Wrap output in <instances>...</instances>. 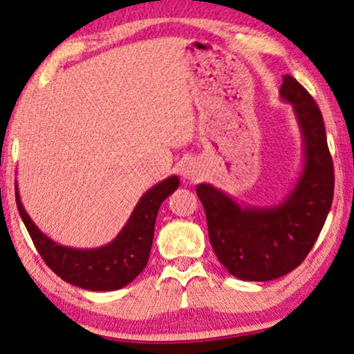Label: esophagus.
<instances>
[{"mask_svg": "<svg viewBox=\"0 0 354 354\" xmlns=\"http://www.w3.org/2000/svg\"><path fill=\"white\" fill-rule=\"evenodd\" d=\"M181 176L184 178V179H195L198 176V168L194 165V163H186V165L183 167V170H181Z\"/></svg>", "mask_w": 354, "mask_h": 354, "instance_id": "34e87169", "label": "esophagus"}]
</instances>
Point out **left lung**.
I'll list each match as a JSON object with an SVG mask.
<instances>
[{
	"label": "left lung",
	"mask_w": 354,
	"mask_h": 354,
	"mask_svg": "<svg viewBox=\"0 0 354 354\" xmlns=\"http://www.w3.org/2000/svg\"><path fill=\"white\" fill-rule=\"evenodd\" d=\"M279 97L292 106L304 141L302 171L286 198L273 207H251L211 184L197 186L213 251L230 275L243 281H270L299 267L334 197V165L318 104L289 75L283 76Z\"/></svg>",
	"instance_id": "8db88e82"
}]
</instances>
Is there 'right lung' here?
Instances as JSON below:
<instances>
[{"label":"right lung","mask_w":354,"mask_h":354,"mask_svg":"<svg viewBox=\"0 0 354 354\" xmlns=\"http://www.w3.org/2000/svg\"><path fill=\"white\" fill-rule=\"evenodd\" d=\"M179 186L173 175L143 194L122 230L108 245L92 250L59 245L38 229L26 213L15 181V202L42 261L63 281L87 291H115L129 284L147 266L154 239L156 218L163 200Z\"/></svg>","instance_id":"add662e5"}]
</instances>
